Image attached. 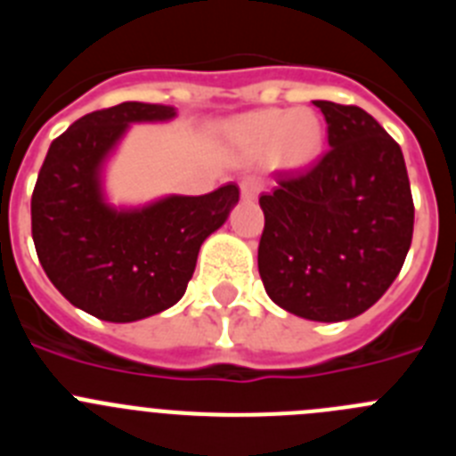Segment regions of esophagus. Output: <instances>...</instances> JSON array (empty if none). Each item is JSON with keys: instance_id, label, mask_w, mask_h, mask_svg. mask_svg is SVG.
<instances>
[{"instance_id": "obj_1", "label": "esophagus", "mask_w": 456, "mask_h": 456, "mask_svg": "<svg viewBox=\"0 0 456 456\" xmlns=\"http://www.w3.org/2000/svg\"><path fill=\"white\" fill-rule=\"evenodd\" d=\"M260 189H263V184L257 183L256 178H247L240 183V191L244 200H256L260 196Z\"/></svg>"}]
</instances>
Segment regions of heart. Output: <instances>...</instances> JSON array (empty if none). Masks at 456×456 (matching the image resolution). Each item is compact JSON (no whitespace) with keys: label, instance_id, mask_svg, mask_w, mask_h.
<instances>
[{"label":"heart","instance_id":"obj_1","mask_svg":"<svg viewBox=\"0 0 456 456\" xmlns=\"http://www.w3.org/2000/svg\"><path fill=\"white\" fill-rule=\"evenodd\" d=\"M225 136L248 155L273 152L285 168H304L315 162L322 151V123L310 109H263L237 116L225 125Z\"/></svg>","mask_w":456,"mask_h":456}]
</instances>
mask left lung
<instances>
[{
	"mask_svg": "<svg viewBox=\"0 0 456 456\" xmlns=\"http://www.w3.org/2000/svg\"><path fill=\"white\" fill-rule=\"evenodd\" d=\"M329 125L315 168L260 196L257 269L269 299L297 317L345 322L377 304L413 237L404 155L361 107L313 100Z\"/></svg>",
	"mask_w": 456,
	"mask_h": 456,
	"instance_id": "left-lung-1",
	"label": "left lung"
}]
</instances>
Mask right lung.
<instances>
[{
    "label": "right lung",
    "instance_id": "1",
    "mask_svg": "<svg viewBox=\"0 0 456 456\" xmlns=\"http://www.w3.org/2000/svg\"><path fill=\"white\" fill-rule=\"evenodd\" d=\"M171 104L120 102L52 141L31 196V235L47 278L75 308L114 324L164 313L183 299L200 244L240 200L237 184L205 196L168 193L114 205L104 173L136 123H168Z\"/></svg>",
    "mask_w": 456,
    "mask_h": 456
}]
</instances>
